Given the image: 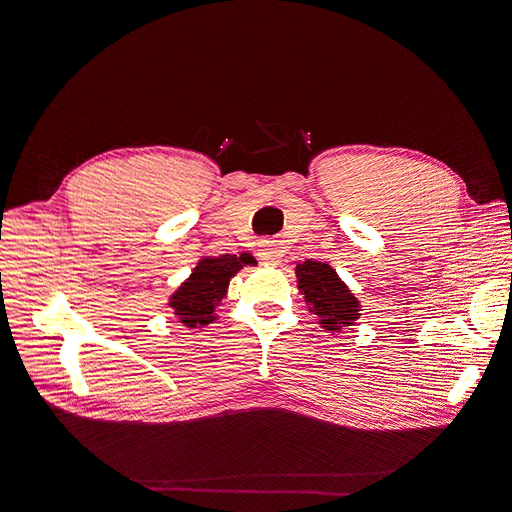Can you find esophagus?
<instances>
[{"label": "esophagus", "instance_id": "obj_1", "mask_svg": "<svg viewBox=\"0 0 512 512\" xmlns=\"http://www.w3.org/2000/svg\"><path fill=\"white\" fill-rule=\"evenodd\" d=\"M282 257H284V251L276 240H263L261 242V249H259V259L261 261L278 265L282 261Z\"/></svg>", "mask_w": 512, "mask_h": 512}]
</instances>
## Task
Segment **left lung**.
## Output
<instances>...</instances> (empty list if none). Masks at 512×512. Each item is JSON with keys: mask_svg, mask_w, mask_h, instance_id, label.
Returning a JSON list of instances; mask_svg holds the SVG:
<instances>
[{"mask_svg": "<svg viewBox=\"0 0 512 512\" xmlns=\"http://www.w3.org/2000/svg\"><path fill=\"white\" fill-rule=\"evenodd\" d=\"M294 272H297V286L301 294H305V303L309 311L319 317L321 328L338 332L355 326L361 315L359 299L338 278L330 263L307 259L299 263Z\"/></svg>", "mask_w": 512, "mask_h": 512, "instance_id": "obj_1", "label": "left lung"}]
</instances>
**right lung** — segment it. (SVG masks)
Here are the masks:
<instances>
[{"label": "right lung", "instance_id": "add662e5", "mask_svg": "<svg viewBox=\"0 0 512 512\" xmlns=\"http://www.w3.org/2000/svg\"><path fill=\"white\" fill-rule=\"evenodd\" d=\"M251 253L203 257L170 297V307L186 328H203L215 319V307L222 303L228 284L245 265H255Z\"/></svg>", "mask_w": 512, "mask_h": 512}]
</instances>
